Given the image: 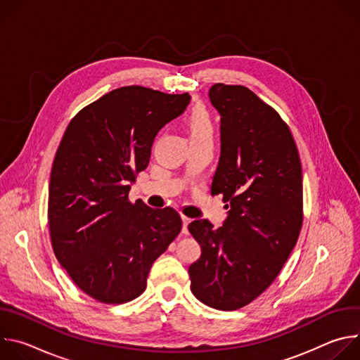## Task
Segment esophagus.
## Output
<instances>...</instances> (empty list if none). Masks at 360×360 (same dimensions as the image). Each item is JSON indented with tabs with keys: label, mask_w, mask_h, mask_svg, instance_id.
I'll list each match as a JSON object with an SVG mask.
<instances>
[{
	"label": "esophagus",
	"mask_w": 360,
	"mask_h": 360,
	"mask_svg": "<svg viewBox=\"0 0 360 360\" xmlns=\"http://www.w3.org/2000/svg\"><path fill=\"white\" fill-rule=\"evenodd\" d=\"M191 224V219L186 217H182V233L188 235V225Z\"/></svg>",
	"instance_id": "1"
}]
</instances>
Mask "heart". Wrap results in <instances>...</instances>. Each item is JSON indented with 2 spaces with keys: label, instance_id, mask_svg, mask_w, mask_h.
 Returning a JSON list of instances; mask_svg holds the SVG:
<instances>
[{
  "label": "heart",
  "instance_id": "b5f03b06",
  "mask_svg": "<svg viewBox=\"0 0 360 360\" xmlns=\"http://www.w3.org/2000/svg\"><path fill=\"white\" fill-rule=\"evenodd\" d=\"M191 141H202L214 138V122L211 115L203 108H196L186 121Z\"/></svg>",
  "mask_w": 360,
  "mask_h": 360
}]
</instances>
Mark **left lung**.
Instances as JSON below:
<instances>
[{
    "label": "left lung",
    "mask_w": 360,
    "mask_h": 360,
    "mask_svg": "<svg viewBox=\"0 0 360 360\" xmlns=\"http://www.w3.org/2000/svg\"><path fill=\"white\" fill-rule=\"evenodd\" d=\"M210 101L221 117V157L211 193L228 202L226 219L188 225L200 245L189 269L202 303L235 311L278 276L302 228V167L279 114L242 85L215 84Z\"/></svg>",
    "instance_id": "8db88e82"
}]
</instances>
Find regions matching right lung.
<instances>
[{
    "label": "right lung",
    "instance_id": "add662e5",
    "mask_svg": "<svg viewBox=\"0 0 360 360\" xmlns=\"http://www.w3.org/2000/svg\"><path fill=\"white\" fill-rule=\"evenodd\" d=\"M189 101V94L122 86L81 110L60 142L49 179L51 242L75 285L102 303L138 297L181 232L175 210L131 203L128 193L157 134Z\"/></svg>",
    "mask_w": 360,
    "mask_h": 360
}]
</instances>
